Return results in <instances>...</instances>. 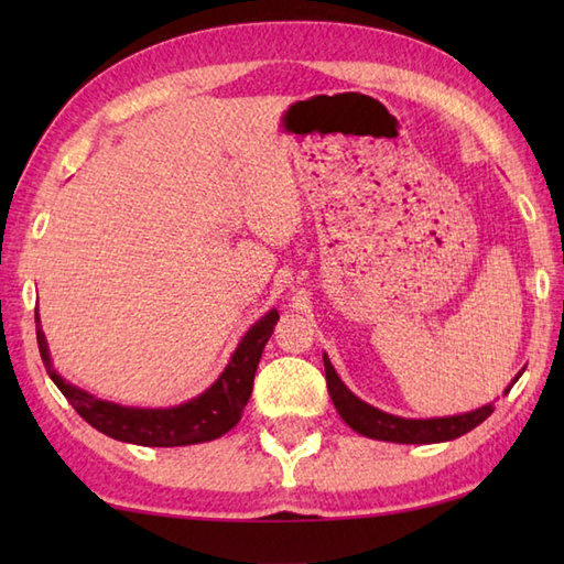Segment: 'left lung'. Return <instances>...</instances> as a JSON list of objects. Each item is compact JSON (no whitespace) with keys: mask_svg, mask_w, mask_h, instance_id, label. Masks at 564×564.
<instances>
[{"mask_svg":"<svg viewBox=\"0 0 564 564\" xmlns=\"http://www.w3.org/2000/svg\"><path fill=\"white\" fill-rule=\"evenodd\" d=\"M325 361V376H327V390L329 398L337 406L339 416L344 419L358 434H364L368 438H378V441H390V443H441V441H453L467 431H473L475 426H480L485 419L495 412V404L489 402L480 410L465 412V414H453V416H436V419H404V416H394L378 410V406L364 402L361 398L344 386L341 378L337 376V370L329 364L327 354L322 356ZM521 376V373H519ZM519 376L513 378V382L519 380ZM511 382V386H513ZM507 388V392L511 390Z\"/></svg>","mask_w":564,"mask_h":564,"instance_id":"left-lung-1","label":"left lung"}]
</instances>
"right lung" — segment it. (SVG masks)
Returning <instances> with one entry per match:
<instances>
[{"label": "right lung", "instance_id": "1", "mask_svg": "<svg viewBox=\"0 0 564 564\" xmlns=\"http://www.w3.org/2000/svg\"><path fill=\"white\" fill-rule=\"evenodd\" d=\"M275 319H279L275 310L263 315L257 325L245 334L242 341H239L230 364L225 366L220 378L215 380L206 392H200L198 398L178 406H170V410L123 406L94 398L87 390L72 386V382L59 376L53 366L39 313H35V339H39V349L47 376L53 378L59 392H63L67 402L75 406V412L84 422L116 441L135 443V446L172 448L220 438L239 422V419H242L245 404L249 402L251 394V386H254L259 358L263 346L271 339Z\"/></svg>", "mask_w": 564, "mask_h": 564}]
</instances>
